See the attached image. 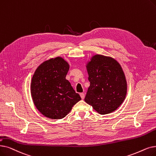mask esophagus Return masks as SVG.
I'll return each instance as SVG.
<instances>
[{"label":"esophagus","instance_id":"34e87169","mask_svg":"<svg viewBox=\"0 0 156 156\" xmlns=\"http://www.w3.org/2000/svg\"><path fill=\"white\" fill-rule=\"evenodd\" d=\"M80 96L82 98V99H83L85 98V94L84 93H80Z\"/></svg>","mask_w":156,"mask_h":156}]
</instances>
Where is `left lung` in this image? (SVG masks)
I'll use <instances>...</instances> for the list:
<instances>
[{
    "instance_id": "left-lung-1",
    "label": "left lung",
    "mask_w": 156,
    "mask_h": 156,
    "mask_svg": "<svg viewBox=\"0 0 156 156\" xmlns=\"http://www.w3.org/2000/svg\"><path fill=\"white\" fill-rule=\"evenodd\" d=\"M87 69L90 87L85 102L101 115L117 110L127 93V82L120 65L111 57L96 55Z\"/></svg>"
}]
</instances>
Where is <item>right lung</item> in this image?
<instances>
[{
    "label": "right lung",
    "mask_w": 156,
    "mask_h": 156,
    "mask_svg": "<svg viewBox=\"0 0 156 156\" xmlns=\"http://www.w3.org/2000/svg\"><path fill=\"white\" fill-rule=\"evenodd\" d=\"M69 69L65 60L57 57L41 64L32 76L31 95L35 106L43 115L52 119L65 117L80 101L68 80Z\"/></svg>",
    "instance_id": "1"
}]
</instances>
